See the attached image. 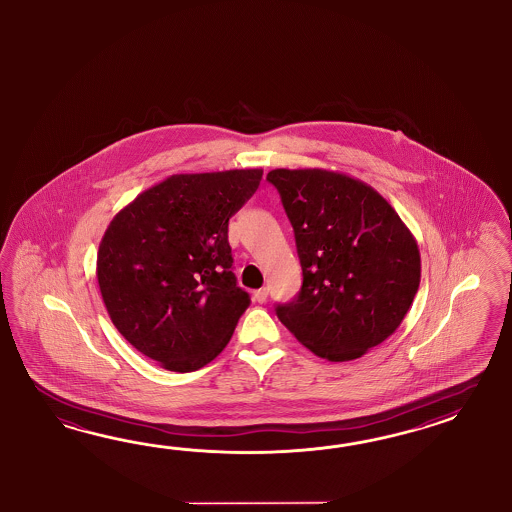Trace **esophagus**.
I'll use <instances>...</instances> for the list:
<instances>
[{"instance_id":"esophagus-1","label":"esophagus","mask_w":512,"mask_h":512,"mask_svg":"<svg viewBox=\"0 0 512 512\" xmlns=\"http://www.w3.org/2000/svg\"><path fill=\"white\" fill-rule=\"evenodd\" d=\"M253 298H255V302H259V304H264V302L268 300V289H266V287H263V289L255 291V294H253Z\"/></svg>"}]
</instances>
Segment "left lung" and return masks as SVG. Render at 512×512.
<instances>
[{
    "label": "left lung",
    "instance_id": "obj_1",
    "mask_svg": "<svg viewBox=\"0 0 512 512\" xmlns=\"http://www.w3.org/2000/svg\"><path fill=\"white\" fill-rule=\"evenodd\" d=\"M304 283L276 305L287 330L318 358L350 361L401 326L421 281L414 235L365 182L326 169H274Z\"/></svg>",
    "mask_w": 512,
    "mask_h": 512
}]
</instances>
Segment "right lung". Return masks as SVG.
<instances>
[{
    "mask_svg": "<svg viewBox=\"0 0 512 512\" xmlns=\"http://www.w3.org/2000/svg\"><path fill=\"white\" fill-rule=\"evenodd\" d=\"M261 179L263 169L173 175L126 205L102 236L98 287L111 322L167 371L205 367L248 309L227 227Z\"/></svg>",
    "mask_w": 512,
    "mask_h": 512,
    "instance_id": "obj_1",
    "label": "right lung"
}]
</instances>
